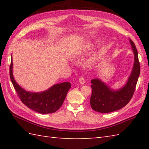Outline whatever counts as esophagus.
I'll use <instances>...</instances> for the list:
<instances>
[{
	"label": "esophagus",
	"instance_id": "esophagus-1",
	"mask_svg": "<svg viewBox=\"0 0 149 149\" xmlns=\"http://www.w3.org/2000/svg\"><path fill=\"white\" fill-rule=\"evenodd\" d=\"M79 82L81 84H84L86 81H85V79L83 77H80L79 79Z\"/></svg>",
	"mask_w": 149,
	"mask_h": 149
}]
</instances>
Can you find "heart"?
<instances>
[{"mask_svg": "<svg viewBox=\"0 0 149 149\" xmlns=\"http://www.w3.org/2000/svg\"><path fill=\"white\" fill-rule=\"evenodd\" d=\"M94 47V43L91 42H85L81 45L79 46L77 48H76L75 50L74 54L76 56H81L84 54H86L87 53L89 52L90 50H92ZM98 58V55L96 52L93 53L91 55L90 58L88 60V63L89 65H93L97 61Z\"/></svg>", "mask_w": 149, "mask_h": 149, "instance_id": "b5f03b06", "label": "heart"}]
</instances>
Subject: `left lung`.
Here are the masks:
<instances>
[{
  "label": "left lung",
  "instance_id": "obj_1",
  "mask_svg": "<svg viewBox=\"0 0 149 149\" xmlns=\"http://www.w3.org/2000/svg\"><path fill=\"white\" fill-rule=\"evenodd\" d=\"M134 54V64L125 84L118 89H113L99 78L91 81L92 94L90 105L95 111L103 113H111L122 109L131 100L140 73L138 51L134 43L129 40Z\"/></svg>",
  "mask_w": 149,
  "mask_h": 149
}]
</instances>
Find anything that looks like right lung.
<instances>
[{
	"instance_id": "add662e5",
	"label": "right lung",
	"mask_w": 149,
	"mask_h": 149,
	"mask_svg": "<svg viewBox=\"0 0 149 149\" xmlns=\"http://www.w3.org/2000/svg\"><path fill=\"white\" fill-rule=\"evenodd\" d=\"M13 72V63L11 55L9 74L12 84L22 102L31 109L41 114L52 113L58 111L61 107L71 88L70 83L64 82L54 84L49 89L40 92L27 91L16 82Z\"/></svg>"
}]
</instances>
